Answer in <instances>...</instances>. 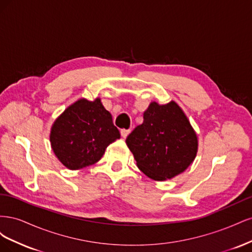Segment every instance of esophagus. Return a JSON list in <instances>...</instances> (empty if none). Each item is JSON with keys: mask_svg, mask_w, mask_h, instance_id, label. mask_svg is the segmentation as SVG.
I'll return each instance as SVG.
<instances>
[{"mask_svg": "<svg viewBox=\"0 0 252 252\" xmlns=\"http://www.w3.org/2000/svg\"><path fill=\"white\" fill-rule=\"evenodd\" d=\"M129 132H130L129 129H121V135L123 136V138H126V136L129 134Z\"/></svg>", "mask_w": 252, "mask_h": 252, "instance_id": "obj_1", "label": "esophagus"}]
</instances>
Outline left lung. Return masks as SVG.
<instances>
[{
    "mask_svg": "<svg viewBox=\"0 0 252 252\" xmlns=\"http://www.w3.org/2000/svg\"><path fill=\"white\" fill-rule=\"evenodd\" d=\"M143 118L126 139L140 170L156 181L184 171L195 158L197 138L178 104L154 102Z\"/></svg>",
    "mask_w": 252,
    "mask_h": 252,
    "instance_id": "left-lung-1",
    "label": "left lung"
}]
</instances>
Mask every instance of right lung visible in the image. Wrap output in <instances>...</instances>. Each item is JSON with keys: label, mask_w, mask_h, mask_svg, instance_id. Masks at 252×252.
Segmentation results:
<instances>
[{"label": "right lung", "mask_w": 252, "mask_h": 252, "mask_svg": "<svg viewBox=\"0 0 252 252\" xmlns=\"http://www.w3.org/2000/svg\"><path fill=\"white\" fill-rule=\"evenodd\" d=\"M109 111L100 98H82L69 106L52 125L51 147L61 163L75 170L100 159L109 144L120 139Z\"/></svg>", "instance_id": "obj_1"}]
</instances>
